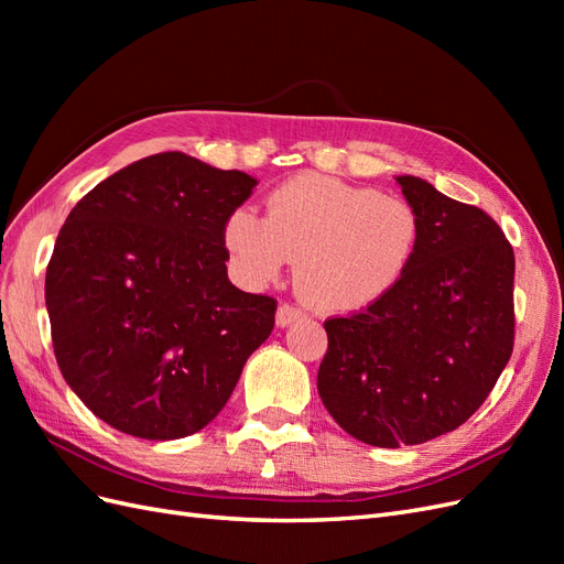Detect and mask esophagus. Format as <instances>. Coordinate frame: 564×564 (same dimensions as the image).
<instances>
[{
  "label": "esophagus",
  "instance_id": "34e87169",
  "mask_svg": "<svg viewBox=\"0 0 564 564\" xmlns=\"http://www.w3.org/2000/svg\"><path fill=\"white\" fill-rule=\"evenodd\" d=\"M301 317H303V313L299 308H294V305H289V303H282L280 308H278V313H275L278 327H289V324L301 319Z\"/></svg>",
  "mask_w": 564,
  "mask_h": 564
}]
</instances>
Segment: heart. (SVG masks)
<instances>
[{
  "instance_id": "b5f03b06",
  "label": "heart",
  "mask_w": 564,
  "mask_h": 564,
  "mask_svg": "<svg viewBox=\"0 0 564 564\" xmlns=\"http://www.w3.org/2000/svg\"><path fill=\"white\" fill-rule=\"evenodd\" d=\"M220 237L242 282L268 284L296 261L299 296L319 313L348 315L400 284L421 242V220L402 197L299 174L268 195L263 220L237 209Z\"/></svg>"
}]
</instances>
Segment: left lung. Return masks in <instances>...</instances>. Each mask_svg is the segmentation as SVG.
I'll return each mask as SVG.
<instances>
[{"label": "left lung", "mask_w": 564, "mask_h": 564, "mask_svg": "<svg viewBox=\"0 0 564 564\" xmlns=\"http://www.w3.org/2000/svg\"><path fill=\"white\" fill-rule=\"evenodd\" d=\"M421 220L406 275L371 308L324 322L317 390L334 421L371 447L456 431L513 352L516 256L497 220L416 176H398Z\"/></svg>", "instance_id": "left-lung-1"}]
</instances>
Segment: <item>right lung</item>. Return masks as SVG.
I'll list each match as a JSON object with an SVG mask.
<instances>
[{"label": "right lung", "instance_id": "add662e5", "mask_svg": "<svg viewBox=\"0 0 564 564\" xmlns=\"http://www.w3.org/2000/svg\"><path fill=\"white\" fill-rule=\"evenodd\" d=\"M185 152L84 195L51 253L46 311L63 379L112 429L178 440L216 419L278 303L228 280L224 220L256 187Z\"/></svg>", "mask_w": 564, "mask_h": 564}]
</instances>
